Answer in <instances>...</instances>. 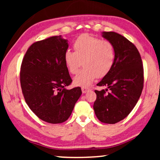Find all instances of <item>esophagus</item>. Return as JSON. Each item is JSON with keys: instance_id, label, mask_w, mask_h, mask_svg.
I'll return each instance as SVG.
<instances>
[{"instance_id": "obj_1", "label": "esophagus", "mask_w": 160, "mask_h": 160, "mask_svg": "<svg viewBox=\"0 0 160 160\" xmlns=\"http://www.w3.org/2000/svg\"><path fill=\"white\" fill-rule=\"evenodd\" d=\"M81 89H82V92L83 94L86 93L87 92H88L89 90H90V89L88 88H85V87H82V88H81Z\"/></svg>"}]
</instances>
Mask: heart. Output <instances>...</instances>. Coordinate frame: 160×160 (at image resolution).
Here are the masks:
<instances>
[{
  "label": "heart",
  "mask_w": 160,
  "mask_h": 160,
  "mask_svg": "<svg viewBox=\"0 0 160 160\" xmlns=\"http://www.w3.org/2000/svg\"><path fill=\"white\" fill-rule=\"evenodd\" d=\"M72 48L74 52L67 51L64 54V63L68 71L77 74L82 64L85 66L74 78L75 85L90 86L97 77H104L112 70L115 51L108 40L83 34L75 40Z\"/></svg>",
  "instance_id": "heart-1"
}]
</instances>
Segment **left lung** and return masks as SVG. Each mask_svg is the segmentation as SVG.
<instances>
[{"label":"left lung","mask_w":160,"mask_h":160,"mask_svg":"<svg viewBox=\"0 0 160 160\" xmlns=\"http://www.w3.org/2000/svg\"><path fill=\"white\" fill-rule=\"evenodd\" d=\"M102 37L113 44L115 59L112 70L97 84L107 88L94 90L97 99L93 108L101 122L114 124L125 118L137 104L143 88L144 72L141 56L132 42L113 32H102Z\"/></svg>","instance_id":"8db88e82"}]
</instances>
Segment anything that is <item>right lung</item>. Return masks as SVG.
I'll return each instance as SVG.
<instances>
[{"mask_svg": "<svg viewBox=\"0 0 160 160\" xmlns=\"http://www.w3.org/2000/svg\"><path fill=\"white\" fill-rule=\"evenodd\" d=\"M68 40L51 37L32 44L20 68V85L25 102L38 118L50 123L65 122L82 94L79 87L66 89L72 82L64 54Z\"/></svg>", "mask_w": 160, "mask_h": 160, "instance_id": "1", "label": "right lung"}]
</instances>
